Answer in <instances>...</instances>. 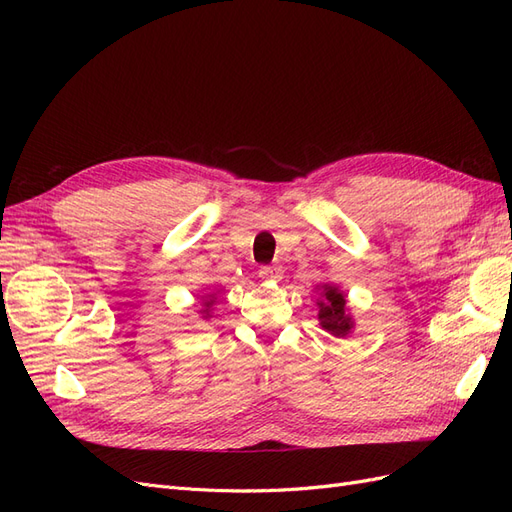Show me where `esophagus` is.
<instances>
[{"instance_id":"1","label":"esophagus","mask_w":512,"mask_h":512,"mask_svg":"<svg viewBox=\"0 0 512 512\" xmlns=\"http://www.w3.org/2000/svg\"><path fill=\"white\" fill-rule=\"evenodd\" d=\"M258 275H260L265 282H277V280H280V277H282V267H277V265L260 267Z\"/></svg>"}]
</instances>
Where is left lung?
Segmentation results:
<instances>
[{
  "label": "left lung",
  "mask_w": 512,
  "mask_h": 512,
  "mask_svg": "<svg viewBox=\"0 0 512 512\" xmlns=\"http://www.w3.org/2000/svg\"><path fill=\"white\" fill-rule=\"evenodd\" d=\"M318 299V320L324 331L335 337H346L354 329V320L346 309V297L337 286L324 284Z\"/></svg>",
  "instance_id": "left-lung-1"
}]
</instances>
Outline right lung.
<instances>
[{
	"label": "right lung",
	"instance_id": "right-lung-1",
	"mask_svg": "<svg viewBox=\"0 0 512 512\" xmlns=\"http://www.w3.org/2000/svg\"><path fill=\"white\" fill-rule=\"evenodd\" d=\"M211 305H213V297L205 301V309H203V314H205V316H203V318H209V312H211Z\"/></svg>",
	"mask_w": 512,
	"mask_h": 512
}]
</instances>
